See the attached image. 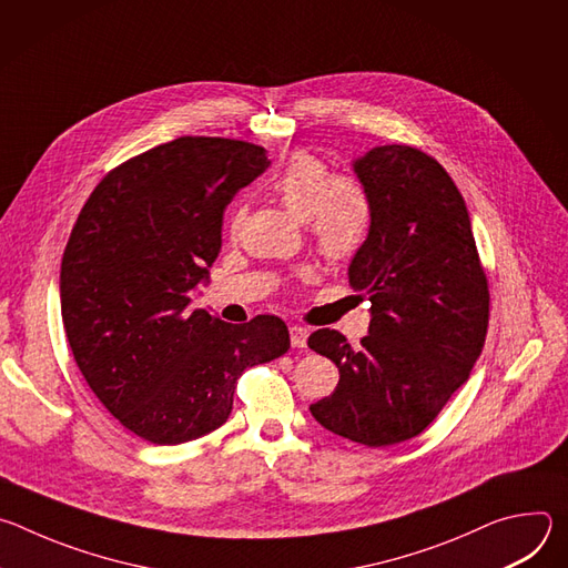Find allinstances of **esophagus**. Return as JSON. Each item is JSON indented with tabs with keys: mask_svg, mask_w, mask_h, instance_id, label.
I'll list each match as a JSON object with an SVG mask.
<instances>
[{
	"mask_svg": "<svg viewBox=\"0 0 568 568\" xmlns=\"http://www.w3.org/2000/svg\"><path fill=\"white\" fill-rule=\"evenodd\" d=\"M307 328H303V326H292L290 328V342H292V346L294 348H305L307 346Z\"/></svg>",
	"mask_w": 568,
	"mask_h": 568,
	"instance_id": "obj_1",
	"label": "esophagus"
}]
</instances>
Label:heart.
<instances>
[{
    "instance_id": "heart-1",
    "label": "heart",
    "mask_w": 568,
    "mask_h": 568,
    "mask_svg": "<svg viewBox=\"0 0 568 568\" xmlns=\"http://www.w3.org/2000/svg\"><path fill=\"white\" fill-rule=\"evenodd\" d=\"M270 191L292 215L307 222L323 256L344 261L362 250L373 220V202L359 180L331 178L318 156L296 152L270 180ZM237 222L240 213L233 215V224Z\"/></svg>"
}]
</instances>
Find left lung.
Wrapping results in <instances>:
<instances>
[{"label":"left lung","instance_id":"1","mask_svg":"<svg viewBox=\"0 0 568 568\" xmlns=\"http://www.w3.org/2000/svg\"><path fill=\"white\" fill-rule=\"evenodd\" d=\"M373 202L348 283L371 301L359 348L337 331L307 346L339 368L337 388L310 412L337 436L386 447L423 434L460 388L488 333L490 294L463 195L436 159L377 145L353 161Z\"/></svg>","mask_w":568,"mask_h":568}]
</instances>
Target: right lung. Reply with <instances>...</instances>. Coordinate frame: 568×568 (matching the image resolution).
Masks as SVG:
<instances>
[{"label":"right lung","mask_w":568,"mask_h":568,"mask_svg":"<svg viewBox=\"0 0 568 568\" xmlns=\"http://www.w3.org/2000/svg\"><path fill=\"white\" fill-rule=\"evenodd\" d=\"M267 150L180 136L114 169L80 211L60 267L73 359L105 409L152 445L222 427L237 377L290 348L283 318L231 326L193 310L222 247L233 195L270 166Z\"/></svg>","instance_id":"add662e5"}]
</instances>
